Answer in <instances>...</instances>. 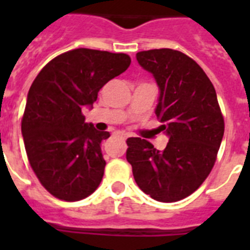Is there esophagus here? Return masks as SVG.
<instances>
[{
    "instance_id": "34e87169",
    "label": "esophagus",
    "mask_w": 250,
    "mask_h": 250,
    "mask_svg": "<svg viewBox=\"0 0 250 250\" xmlns=\"http://www.w3.org/2000/svg\"><path fill=\"white\" fill-rule=\"evenodd\" d=\"M114 135H115L117 137H121V139H125V137H127V133L122 132V131H117Z\"/></svg>"
}]
</instances>
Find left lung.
<instances>
[{"label":"left lung","instance_id":"8db88e82","mask_svg":"<svg viewBox=\"0 0 250 250\" xmlns=\"http://www.w3.org/2000/svg\"><path fill=\"white\" fill-rule=\"evenodd\" d=\"M136 60L158 85L154 113L168 143L161 152L141 137H129L125 156L144 193L161 202L179 201L201 186L215 164L225 133L217 93L184 53L153 49L139 52Z\"/></svg>","mask_w":250,"mask_h":250}]
</instances>
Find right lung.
<instances>
[{
  "instance_id": "obj_1",
  "label": "right lung",
  "mask_w": 250,
  "mask_h": 250,
  "mask_svg": "<svg viewBox=\"0 0 250 250\" xmlns=\"http://www.w3.org/2000/svg\"><path fill=\"white\" fill-rule=\"evenodd\" d=\"M123 53L74 49L52 60L28 90L21 135L29 165L49 193L79 201L97 189L105 160L101 143L109 132L85 123L98 90L128 68Z\"/></svg>"
}]
</instances>
